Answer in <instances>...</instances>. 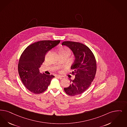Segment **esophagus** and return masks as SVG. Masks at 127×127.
Listing matches in <instances>:
<instances>
[{
	"label": "esophagus",
	"instance_id": "obj_1",
	"mask_svg": "<svg viewBox=\"0 0 127 127\" xmlns=\"http://www.w3.org/2000/svg\"><path fill=\"white\" fill-rule=\"evenodd\" d=\"M57 77L60 79H63L65 78V77L64 76H57Z\"/></svg>",
	"mask_w": 127,
	"mask_h": 127
}]
</instances>
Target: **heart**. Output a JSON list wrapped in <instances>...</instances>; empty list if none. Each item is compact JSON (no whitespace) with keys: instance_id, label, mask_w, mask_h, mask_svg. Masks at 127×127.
<instances>
[{"instance_id":"heart-1","label":"heart","mask_w":127,"mask_h":127,"mask_svg":"<svg viewBox=\"0 0 127 127\" xmlns=\"http://www.w3.org/2000/svg\"><path fill=\"white\" fill-rule=\"evenodd\" d=\"M59 54H62V53H68L69 55L71 53V51L69 49L65 47H61L59 50Z\"/></svg>"}]
</instances>
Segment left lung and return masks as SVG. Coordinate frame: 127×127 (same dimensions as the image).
Returning a JSON list of instances; mask_svg holds the SVG:
<instances>
[{
  "label": "left lung",
  "mask_w": 127,
  "mask_h": 127,
  "mask_svg": "<svg viewBox=\"0 0 127 127\" xmlns=\"http://www.w3.org/2000/svg\"><path fill=\"white\" fill-rule=\"evenodd\" d=\"M62 45L69 47L75 57L71 66L73 71L70 73L75 77L74 80H70L71 84L64 88V91L72 96L80 95L90 86L95 76L97 65L95 57L91 50L81 43L65 41Z\"/></svg>",
  "instance_id": "obj_1"
}]
</instances>
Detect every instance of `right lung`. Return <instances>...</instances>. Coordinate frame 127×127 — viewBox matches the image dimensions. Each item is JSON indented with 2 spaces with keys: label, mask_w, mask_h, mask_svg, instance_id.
<instances>
[{
  "label": "right lung",
  "mask_w": 127,
  "mask_h": 127,
  "mask_svg": "<svg viewBox=\"0 0 127 127\" xmlns=\"http://www.w3.org/2000/svg\"><path fill=\"white\" fill-rule=\"evenodd\" d=\"M60 40L35 42L23 52L18 65L21 81L31 92L39 94L45 91L55 76L40 73L39 68L45 60L46 53L57 45Z\"/></svg>",
  "instance_id": "1"
}]
</instances>
